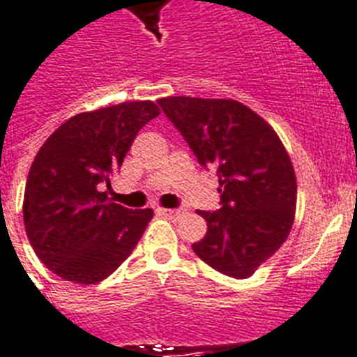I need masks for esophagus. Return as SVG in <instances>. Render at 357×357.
<instances>
[{"label":"esophagus","instance_id":"obj_1","mask_svg":"<svg viewBox=\"0 0 357 357\" xmlns=\"http://www.w3.org/2000/svg\"><path fill=\"white\" fill-rule=\"evenodd\" d=\"M158 213L164 215V217H169V219H176L184 213V210L181 208H158Z\"/></svg>","mask_w":357,"mask_h":357}]
</instances>
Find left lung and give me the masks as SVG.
I'll use <instances>...</instances> for the list:
<instances>
[{
	"mask_svg": "<svg viewBox=\"0 0 357 357\" xmlns=\"http://www.w3.org/2000/svg\"><path fill=\"white\" fill-rule=\"evenodd\" d=\"M158 105L200 166L219 175L220 210L193 252L217 272L250 278L278 252L296 217L297 182L281 138L255 111L235 100L167 96Z\"/></svg>",
	"mask_w": 357,
	"mask_h": 357,
	"instance_id": "left-lung-1",
	"label": "left lung"
}]
</instances>
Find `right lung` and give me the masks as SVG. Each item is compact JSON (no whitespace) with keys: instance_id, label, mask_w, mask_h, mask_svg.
Segmentation results:
<instances>
[{"instance_id":"1","label":"right lung","mask_w":357,"mask_h":357,"mask_svg":"<svg viewBox=\"0 0 357 357\" xmlns=\"http://www.w3.org/2000/svg\"><path fill=\"white\" fill-rule=\"evenodd\" d=\"M158 114L151 100L79 113L40 147L26 176L23 222L40 261L58 278L104 281L138 244L153 210H128L102 190Z\"/></svg>"}]
</instances>
